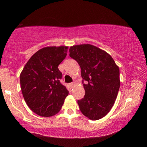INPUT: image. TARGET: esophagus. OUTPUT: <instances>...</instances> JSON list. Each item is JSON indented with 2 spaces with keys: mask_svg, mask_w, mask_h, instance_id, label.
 <instances>
[{
  "mask_svg": "<svg viewBox=\"0 0 147 147\" xmlns=\"http://www.w3.org/2000/svg\"><path fill=\"white\" fill-rule=\"evenodd\" d=\"M69 85H70V86H71V88H73L74 86H75V83H71V84H69Z\"/></svg>",
  "mask_w": 147,
  "mask_h": 147,
  "instance_id": "1",
  "label": "esophagus"
}]
</instances>
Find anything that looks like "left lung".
<instances>
[{
	"label": "left lung",
	"instance_id": "left-lung-1",
	"mask_svg": "<svg viewBox=\"0 0 147 147\" xmlns=\"http://www.w3.org/2000/svg\"><path fill=\"white\" fill-rule=\"evenodd\" d=\"M69 56L81 68L85 96L78 100L80 111L92 120L105 116L113 106L120 88V70L105 51L90 44L74 45Z\"/></svg>",
	"mask_w": 147,
	"mask_h": 147
}]
</instances>
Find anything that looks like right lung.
Returning a JSON list of instances; mask_svg holds the SVG:
<instances>
[{"label": "right lung", "mask_w": 147, "mask_h": 147, "mask_svg": "<svg viewBox=\"0 0 147 147\" xmlns=\"http://www.w3.org/2000/svg\"><path fill=\"white\" fill-rule=\"evenodd\" d=\"M68 47L51 46L37 51L30 58L20 75L23 98L32 111L49 117L60 111L68 90L60 83L58 66L67 55Z\"/></svg>", "instance_id": "add662e5"}]
</instances>
